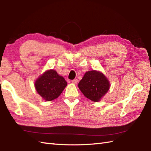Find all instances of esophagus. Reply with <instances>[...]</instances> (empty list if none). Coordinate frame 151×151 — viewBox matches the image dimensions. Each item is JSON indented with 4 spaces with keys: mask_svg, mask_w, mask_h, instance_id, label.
<instances>
[{
    "mask_svg": "<svg viewBox=\"0 0 151 151\" xmlns=\"http://www.w3.org/2000/svg\"><path fill=\"white\" fill-rule=\"evenodd\" d=\"M72 83H73V84H77V83H78V80L77 79H75L72 80Z\"/></svg>",
    "mask_w": 151,
    "mask_h": 151,
    "instance_id": "obj_1",
    "label": "esophagus"
}]
</instances>
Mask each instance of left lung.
Returning a JSON list of instances; mask_svg holds the SVG:
<instances>
[{
  "label": "left lung",
  "mask_w": 151,
  "mask_h": 151,
  "mask_svg": "<svg viewBox=\"0 0 151 151\" xmlns=\"http://www.w3.org/2000/svg\"><path fill=\"white\" fill-rule=\"evenodd\" d=\"M109 83L102 73L88 71L79 81L78 87L85 97L93 101H98L109 89Z\"/></svg>",
  "instance_id": "8db88e82"
}]
</instances>
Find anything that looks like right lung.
Wrapping results in <instances>:
<instances>
[{
	"mask_svg": "<svg viewBox=\"0 0 151 151\" xmlns=\"http://www.w3.org/2000/svg\"><path fill=\"white\" fill-rule=\"evenodd\" d=\"M67 82L53 70H48L35 82L36 91L46 101L56 99L66 87Z\"/></svg>",
	"mask_w": 151,
	"mask_h": 151,
	"instance_id": "obj_1",
	"label": "right lung"
}]
</instances>
